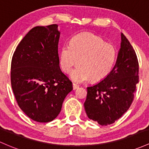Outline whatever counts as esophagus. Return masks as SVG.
<instances>
[{
  "label": "esophagus",
  "mask_w": 149,
  "mask_h": 149,
  "mask_svg": "<svg viewBox=\"0 0 149 149\" xmlns=\"http://www.w3.org/2000/svg\"><path fill=\"white\" fill-rule=\"evenodd\" d=\"M78 88H79V86H78V85L75 84V83H73V90H76Z\"/></svg>",
  "instance_id": "esophagus-1"
}]
</instances>
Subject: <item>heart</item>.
<instances>
[{
	"label": "heart",
	"mask_w": 149,
	"mask_h": 149,
	"mask_svg": "<svg viewBox=\"0 0 149 149\" xmlns=\"http://www.w3.org/2000/svg\"><path fill=\"white\" fill-rule=\"evenodd\" d=\"M116 57L117 52L114 45L107 43L94 34L83 32L73 37L70 45L61 47L59 63L66 73L79 63L80 66L70 74L74 82L81 83L91 79L93 82H98L112 71Z\"/></svg>",
	"instance_id": "heart-1"
}]
</instances>
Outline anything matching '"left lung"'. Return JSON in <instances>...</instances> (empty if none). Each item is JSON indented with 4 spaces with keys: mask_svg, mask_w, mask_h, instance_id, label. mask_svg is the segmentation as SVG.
Here are the masks:
<instances>
[{
    "mask_svg": "<svg viewBox=\"0 0 149 149\" xmlns=\"http://www.w3.org/2000/svg\"><path fill=\"white\" fill-rule=\"evenodd\" d=\"M117 61L102 81L87 88L84 107L88 117L100 125H108L128 110L139 82V62L130 42L121 33Z\"/></svg>",
    "mask_w": 149,
    "mask_h": 149,
    "instance_id": "obj_1",
    "label": "left lung"
}]
</instances>
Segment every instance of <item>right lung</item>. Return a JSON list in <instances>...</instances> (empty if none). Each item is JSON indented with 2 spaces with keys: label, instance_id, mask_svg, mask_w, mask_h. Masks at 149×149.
<instances>
[{
  "label": "right lung",
  "instance_id": "right-lung-1",
  "mask_svg": "<svg viewBox=\"0 0 149 149\" xmlns=\"http://www.w3.org/2000/svg\"><path fill=\"white\" fill-rule=\"evenodd\" d=\"M57 24L37 26L29 31L15 51L11 61L13 91L20 109L38 122L54 120L73 90L59 66Z\"/></svg>",
  "mask_w": 149,
  "mask_h": 149
}]
</instances>
